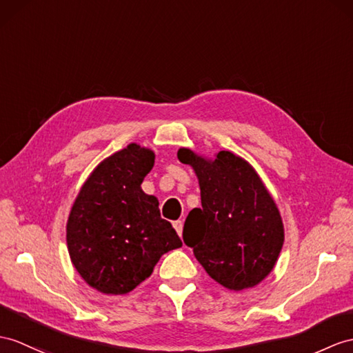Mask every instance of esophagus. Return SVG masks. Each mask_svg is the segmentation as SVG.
<instances>
[{
  "instance_id": "obj_1",
  "label": "esophagus",
  "mask_w": 353,
  "mask_h": 353,
  "mask_svg": "<svg viewBox=\"0 0 353 353\" xmlns=\"http://www.w3.org/2000/svg\"><path fill=\"white\" fill-rule=\"evenodd\" d=\"M174 229L176 230V234L181 236V234H183V221L181 220L174 221Z\"/></svg>"
}]
</instances>
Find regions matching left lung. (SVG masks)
I'll use <instances>...</instances> for the list:
<instances>
[{
	"mask_svg": "<svg viewBox=\"0 0 353 353\" xmlns=\"http://www.w3.org/2000/svg\"><path fill=\"white\" fill-rule=\"evenodd\" d=\"M178 159L196 170L202 201V208L185 219V245L220 285L232 290L256 286L274 268L285 239L279 210L261 178L229 151L206 161L183 148Z\"/></svg>",
	"mask_w": 353,
	"mask_h": 353,
	"instance_id": "8db88e82",
	"label": "left lung"
}]
</instances>
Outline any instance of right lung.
I'll list each match as a JSON object with an SVG mask.
<instances>
[{
  "instance_id": "1",
  "label": "right lung",
  "mask_w": 353,
  "mask_h": 353,
  "mask_svg": "<svg viewBox=\"0 0 353 353\" xmlns=\"http://www.w3.org/2000/svg\"><path fill=\"white\" fill-rule=\"evenodd\" d=\"M154 154L139 145L103 160L83 184L67 223V247L82 279L123 295L148 279L161 254L183 243L161 219L159 201L141 188Z\"/></svg>"
}]
</instances>
